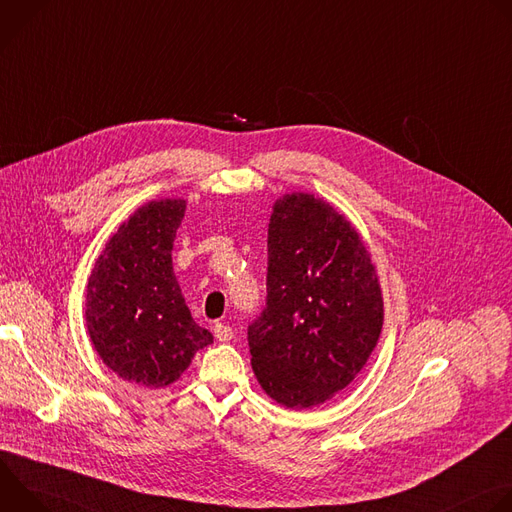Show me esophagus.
<instances>
[{
    "label": "esophagus",
    "instance_id": "1",
    "mask_svg": "<svg viewBox=\"0 0 512 512\" xmlns=\"http://www.w3.org/2000/svg\"><path fill=\"white\" fill-rule=\"evenodd\" d=\"M233 336H235V332H233L231 326H227L223 322H216L214 324V338L218 342H229V340H233Z\"/></svg>",
    "mask_w": 512,
    "mask_h": 512
}]
</instances>
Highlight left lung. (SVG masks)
I'll use <instances>...</instances> for the list:
<instances>
[{
  "instance_id": "left-lung-1",
  "label": "left lung",
  "mask_w": 512,
  "mask_h": 512,
  "mask_svg": "<svg viewBox=\"0 0 512 512\" xmlns=\"http://www.w3.org/2000/svg\"><path fill=\"white\" fill-rule=\"evenodd\" d=\"M267 308L249 326L253 373L287 409L346 389L385 320L371 253L348 218L310 192L275 200L267 231Z\"/></svg>"
}]
</instances>
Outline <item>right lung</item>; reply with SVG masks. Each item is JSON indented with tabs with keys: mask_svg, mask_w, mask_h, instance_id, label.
I'll return each instance as SVG.
<instances>
[{
	"mask_svg": "<svg viewBox=\"0 0 512 512\" xmlns=\"http://www.w3.org/2000/svg\"><path fill=\"white\" fill-rule=\"evenodd\" d=\"M184 198L141 204L109 237L87 283L85 322L107 367L148 389L172 385L212 342L182 298L172 247Z\"/></svg>",
	"mask_w": 512,
	"mask_h": 512,
	"instance_id": "right-lung-1",
	"label": "right lung"
}]
</instances>
